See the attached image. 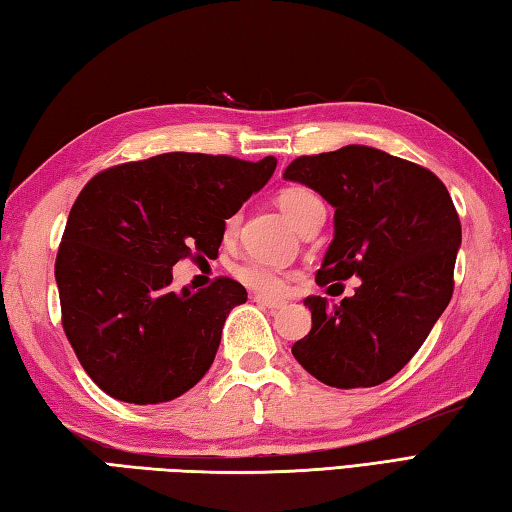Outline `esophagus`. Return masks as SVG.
Returning a JSON list of instances; mask_svg holds the SVG:
<instances>
[{
  "label": "esophagus",
  "mask_w": 512,
  "mask_h": 512,
  "mask_svg": "<svg viewBox=\"0 0 512 512\" xmlns=\"http://www.w3.org/2000/svg\"><path fill=\"white\" fill-rule=\"evenodd\" d=\"M254 301L258 303V305H263V307H267V310H283L285 307V303L283 301H272V298H267V296H254Z\"/></svg>",
  "instance_id": "34e87169"
}]
</instances>
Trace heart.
Listing matches in <instances>:
<instances>
[{
	"instance_id": "1",
	"label": "heart",
	"mask_w": 512,
	"mask_h": 512,
	"mask_svg": "<svg viewBox=\"0 0 512 512\" xmlns=\"http://www.w3.org/2000/svg\"><path fill=\"white\" fill-rule=\"evenodd\" d=\"M278 207H281L283 214L292 220V225L298 227L316 207H323V202L318 200V196L310 189L289 187L283 189L281 196H278ZM236 223L238 216H231L227 220V229H234ZM234 276L245 287L254 289L260 296H283L287 292V274L283 269L269 265L260 258L243 260V263L236 265Z\"/></svg>"
}]
</instances>
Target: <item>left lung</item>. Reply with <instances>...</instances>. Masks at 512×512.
I'll return each instance as SVG.
<instances>
[{
    "instance_id": "1",
    "label": "left lung",
    "mask_w": 512,
    "mask_h": 512,
    "mask_svg": "<svg viewBox=\"0 0 512 512\" xmlns=\"http://www.w3.org/2000/svg\"><path fill=\"white\" fill-rule=\"evenodd\" d=\"M283 178L334 207V238L316 283L361 278L339 305L305 298L312 330L292 345L294 359L332 388L388 381L452 298L461 225L448 189L432 171L365 144L296 158Z\"/></svg>"
}]
</instances>
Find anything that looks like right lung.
Here are the masks:
<instances>
[{
	"mask_svg": "<svg viewBox=\"0 0 512 512\" xmlns=\"http://www.w3.org/2000/svg\"><path fill=\"white\" fill-rule=\"evenodd\" d=\"M276 158L245 162L207 153H160L86 182L55 260L62 325L86 374L136 406L173 401L216 359L229 312L245 287H171L191 254L218 256L225 220L267 185Z\"/></svg>",
	"mask_w": 512,
	"mask_h": 512,
	"instance_id": "1",
	"label": "right lung"
}]
</instances>
